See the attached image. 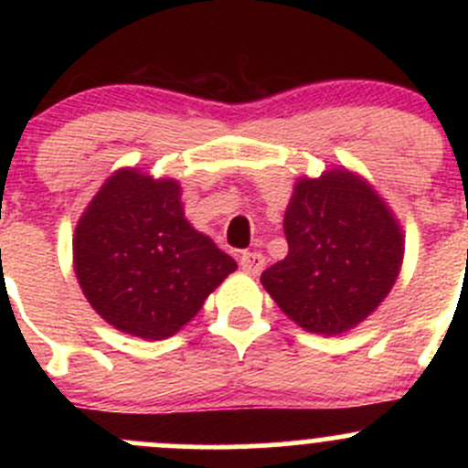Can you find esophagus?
<instances>
[{"label":"esophagus","mask_w":468,"mask_h":468,"mask_svg":"<svg viewBox=\"0 0 468 468\" xmlns=\"http://www.w3.org/2000/svg\"><path fill=\"white\" fill-rule=\"evenodd\" d=\"M239 267L247 273H261L264 267V256L261 251H244L239 256Z\"/></svg>","instance_id":"1"}]
</instances>
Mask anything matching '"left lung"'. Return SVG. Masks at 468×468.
I'll list each match as a JSON object with an SVG mask.
<instances>
[{
	"instance_id": "1",
	"label": "left lung",
	"mask_w": 468,
	"mask_h": 468,
	"mask_svg": "<svg viewBox=\"0 0 468 468\" xmlns=\"http://www.w3.org/2000/svg\"><path fill=\"white\" fill-rule=\"evenodd\" d=\"M282 230L290 251L261 281L310 333L339 335L360 324L399 276V224L365 181L342 169L296 183Z\"/></svg>"
}]
</instances>
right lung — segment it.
Instances as JSON below:
<instances>
[{
	"mask_svg": "<svg viewBox=\"0 0 468 468\" xmlns=\"http://www.w3.org/2000/svg\"><path fill=\"white\" fill-rule=\"evenodd\" d=\"M235 267L187 224L176 181L135 169L103 183L74 233V269L90 305L143 339L172 337Z\"/></svg>",
	"mask_w": 468,
	"mask_h": 468,
	"instance_id": "add662e5",
	"label": "right lung"
}]
</instances>
